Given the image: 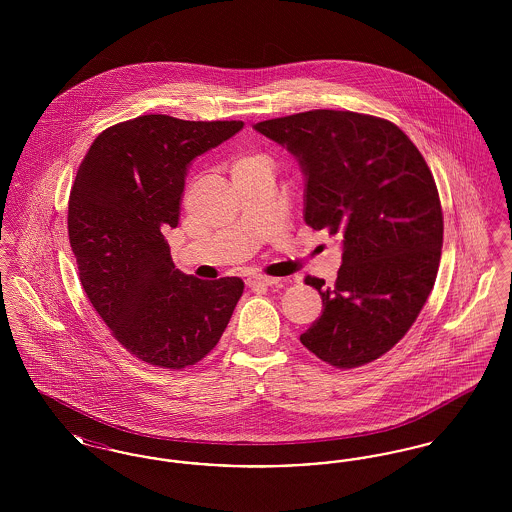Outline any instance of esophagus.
<instances>
[{"mask_svg": "<svg viewBox=\"0 0 512 512\" xmlns=\"http://www.w3.org/2000/svg\"><path fill=\"white\" fill-rule=\"evenodd\" d=\"M245 284H247L249 288H255V286H278V284H280V278H270V276H249Z\"/></svg>", "mask_w": 512, "mask_h": 512, "instance_id": "obj_1", "label": "esophagus"}]
</instances>
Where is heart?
<instances>
[{
  "mask_svg": "<svg viewBox=\"0 0 512 512\" xmlns=\"http://www.w3.org/2000/svg\"><path fill=\"white\" fill-rule=\"evenodd\" d=\"M263 161H265V159L259 157V155H240V157H236L234 163H232V172L240 171V169H244V167H251V165H255V163H263Z\"/></svg>",
  "mask_w": 512,
  "mask_h": 512,
  "instance_id": "heart-1",
  "label": "heart"
}]
</instances>
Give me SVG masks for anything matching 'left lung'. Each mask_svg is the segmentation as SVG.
I'll use <instances>...</instances> for the list:
<instances>
[{"instance_id": "obj_1", "label": "left lung", "mask_w": 512, "mask_h": 512, "mask_svg": "<svg viewBox=\"0 0 512 512\" xmlns=\"http://www.w3.org/2000/svg\"><path fill=\"white\" fill-rule=\"evenodd\" d=\"M253 128L305 174L303 217L341 240L336 284L307 276L322 315L299 336L336 368L366 365L401 340L434 288L443 245L438 188L393 122L315 109Z\"/></svg>"}]
</instances>
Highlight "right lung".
Wrapping results in <instances>:
<instances>
[{
    "label": "right lung",
    "instance_id": "1",
    "mask_svg": "<svg viewBox=\"0 0 512 512\" xmlns=\"http://www.w3.org/2000/svg\"><path fill=\"white\" fill-rule=\"evenodd\" d=\"M242 128L142 115L103 130L76 172L69 240L82 288L122 347L149 365L201 361L244 293L238 276L180 272L165 240L178 226L192 161Z\"/></svg>",
    "mask_w": 512,
    "mask_h": 512
}]
</instances>
